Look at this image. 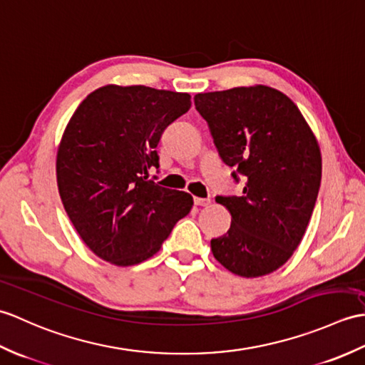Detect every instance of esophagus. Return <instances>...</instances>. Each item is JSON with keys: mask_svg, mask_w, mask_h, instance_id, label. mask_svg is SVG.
Returning <instances> with one entry per match:
<instances>
[{"mask_svg": "<svg viewBox=\"0 0 365 365\" xmlns=\"http://www.w3.org/2000/svg\"><path fill=\"white\" fill-rule=\"evenodd\" d=\"M193 203H195L197 206H203V207H206V206H209V205H210V200H209V198H200V197H195V198H193Z\"/></svg>", "mask_w": 365, "mask_h": 365, "instance_id": "esophagus-1", "label": "esophagus"}]
</instances>
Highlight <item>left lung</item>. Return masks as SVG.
<instances>
[{"instance_id":"obj_1","label":"left lung","mask_w":365,"mask_h":365,"mask_svg":"<svg viewBox=\"0 0 365 365\" xmlns=\"http://www.w3.org/2000/svg\"><path fill=\"white\" fill-rule=\"evenodd\" d=\"M218 155L245 178L244 195L217 197L231 226L210 240L226 270L257 278L284 265L302 242L322 181L312 129L287 95L269 86L195 95Z\"/></svg>"}]
</instances>
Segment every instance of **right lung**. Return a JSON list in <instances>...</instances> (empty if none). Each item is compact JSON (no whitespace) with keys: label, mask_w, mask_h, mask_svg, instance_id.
Wrapping results in <instances>:
<instances>
[{"label":"right lung","mask_w":365,"mask_h":365,"mask_svg":"<svg viewBox=\"0 0 365 365\" xmlns=\"http://www.w3.org/2000/svg\"><path fill=\"white\" fill-rule=\"evenodd\" d=\"M190 106L189 93L109 84L71 115L56 158L59 195L79 237L103 261H147L190 212L187 192L148 180L159 168L162 133Z\"/></svg>","instance_id":"right-lung-1"}]
</instances>
